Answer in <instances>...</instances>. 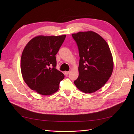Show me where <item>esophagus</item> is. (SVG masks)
I'll return each mask as SVG.
<instances>
[{"label":"esophagus","mask_w":134,"mask_h":134,"mask_svg":"<svg viewBox=\"0 0 134 134\" xmlns=\"http://www.w3.org/2000/svg\"><path fill=\"white\" fill-rule=\"evenodd\" d=\"M69 71H65V75H68L69 74Z\"/></svg>","instance_id":"esophagus-1"}]
</instances>
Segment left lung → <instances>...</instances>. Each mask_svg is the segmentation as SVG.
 Segmentation results:
<instances>
[{
	"label": "left lung",
	"instance_id": "obj_1",
	"mask_svg": "<svg viewBox=\"0 0 134 134\" xmlns=\"http://www.w3.org/2000/svg\"><path fill=\"white\" fill-rule=\"evenodd\" d=\"M78 47L79 65L76 87L86 93L99 90L112 73L113 63L106 41L93 31L79 32L71 35Z\"/></svg>",
	"mask_w": 134,
	"mask_h": 134
}]
</instances>
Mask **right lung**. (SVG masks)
<instances>
[{
	"label": "right lung",
	"instance_id": "1",
	"mask_svg": "<svg viewBox=\"0 0 134 134\" xmlns=\"http://www.w3.org/2000/svg\"><path fill=\"white\" fill-rule=\"evenodd\" d=\"M66 35L38 36L28 42L23 51L21 69L25 83L42 95H51L59 88L64 75L56 69L55 55Z\"/></svg>",
	"mask_w": 134,
	"mask_h": 134
}]
</instances>
